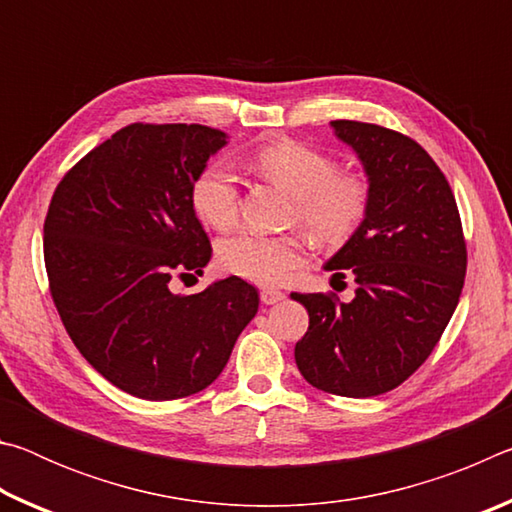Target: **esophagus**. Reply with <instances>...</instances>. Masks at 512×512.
Instances as JSON below:
<instances>
[{
    "label": "esophagus",
    "mask_w": 512,
    "mask_h": 512,
    "mask_svg": "<svg viewBox=\"0 0 512 512\" xmlns=\"http://www.w3.org/2000/svg\"><path fill=\"white\" fill-rule=\"evenodd\" d=\"M259 298H262L264 305H275V302H282L287 296L280 289H262L259 291Z\"/></svg>",
    "instance_id": "esophagus-1"
}]
</instances>
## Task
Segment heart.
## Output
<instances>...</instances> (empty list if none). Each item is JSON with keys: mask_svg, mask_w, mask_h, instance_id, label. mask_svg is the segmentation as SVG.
I'll return each instance as SVG.
<instances>
[{"mask_svg": "<svg viewBox=\"0 0 512 512\" xmlns=\"http://www.w3.org/2000/svg\"><path fill=\"white\" fill-rule=\"evenodd\" d=\"M255 167L293 196L291 219L320 244L348 241L370 210V185L361 173L339 171L334 158L296 140L264 144ZM198 219L216 230H228L239 216V180L228 162L205 164L192 185ZM307 257V241L298 232L262 235L241 230L219 241L216 259L225 273L255 284H277Z\"/></svg>", "mask_w": 512, "mask_h": 512, "instance_id": "obj_1", "label": "heart"}]
</instances>
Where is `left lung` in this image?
Here are the masks:
<instances>
[{"label":"left lung","mask_w":512,"mask_h":512,"mask_svg":"<svg viewBox=\"0 0 512 512\" xmlns=\"http://www.w3.org/2000/svg\"><path fill=\"white\" fill-rule=\"evenodd\" d=\"M332 128L363 164L370 210L325 264L332 280L352 277L354 298L291 293L309 314L296 363L320 391L375 397L436 348L461 298L467 250L452 187L418 142L363 121L336 119Z\"/></svg>","instance_id":"1"}]
</instances>
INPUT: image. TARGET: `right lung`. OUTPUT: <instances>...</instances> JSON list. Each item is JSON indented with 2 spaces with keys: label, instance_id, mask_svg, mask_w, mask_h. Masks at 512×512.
I'll list each match as a JSON object with an SVG mask.
<instances>
[{
  "label": "right lung",
  "instance_id": "add662e5",
  "mask_svg": "<svg viewBox=\"0 0 512 512\" xmlns=\"http://www.w3.org/2000/svg\"><path fill=\"white\" fill-rule=\"evenodd\" d=\"M225 144L201 124H131L51 196L45 266L60 320L94 370L142 400L210 386L257 314V289L237 275L171 291V277L203 275L212 257L192 185Z\"/></svg>",
  "mask_w": 512,
  "mask_h": 512
}]
</instances>
